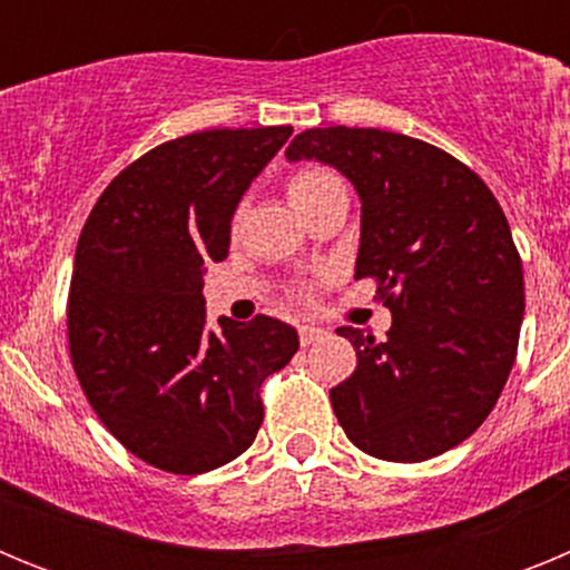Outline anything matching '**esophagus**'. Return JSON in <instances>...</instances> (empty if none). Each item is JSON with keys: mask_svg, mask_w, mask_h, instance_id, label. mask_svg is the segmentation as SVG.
<instances>
[{"mask_svg": "<svg viewBox=\"0 0 570 570\" xmlns=\"http://www.w3.org/2000/svg\"><path fill=\"white\" fill-rule=\"evenodd\" d=\"M322 334H325V331L316 328V325H299V342H302V345H314V342L320 340Z\"/></svg>", "mask_w": 570, "mask_h": 570, "instance_id": "obj_1", "label": "esophagus"}]
</instances>
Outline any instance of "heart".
Returning a JSON list of instances; mask_svg holds the SVG:
<instances>
[{
    "label": "heart",
    "mask_w": 570,
    "mask_h": 570,
    "mask_svg": "<svg viewBox=\"0 0 570 570\" xmlns=\"http://www.w3.org/2000/svg\"><path fill=\"white\" fill-rule=\"evenodd\" d=\"M336 183H340V179H336V176L331 174V170H325V168L299 170V174H296L294 179L288 183L291 203H294V208H296V205H302L305 199H311L314 194H320L322 188H331V185H336Z\"/></svg>",
    "instance_id": "obj_1"
}]
</instances>
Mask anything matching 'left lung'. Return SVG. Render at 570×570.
I'll use <instances>...</instances> for the list:
<instances>
[{"instance_id":"obj_1","label":"left lung","mask_w":570,"mask_h":570,"mask_svg":"<svg viewBox=\"0 0 570 570\" xmlns=\"http://www.w3.org/2000/svg\"><path fill=\"white\" fill-rule=\"evenodd\" d=\"M288 163L331 165L362 205L356 279L376 276L387 340L340 328L356 371L331 387L342 431L387 462H422L485 422L520 342L525 288L508 219L480 176L434 145L380 128H311Z\"/></svg>"}]
</instances>
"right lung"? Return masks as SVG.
Returning a JSON list of instances; mask_svg holds the SVG:
<instances>
[{
    "mask_svg": "<svg viewBox=\"0 0 570 570\" xmlns=\"http://www.w3.org/2000/svg\"><path fill=\"white\" fill-rule=\"evenodd\" d=\"M291 125L179 136L116 176L73 259L68 342L102 425L170 473H208L256 440L259 385L299 351L288 322L219 316L208 328L205 265L230 248L242 196Z\"/></svg>",
    "mask_w": 570,
    "mask_h": 570,
    "instance_id": "1",
    "label": "right lung"
}]
</instances>
